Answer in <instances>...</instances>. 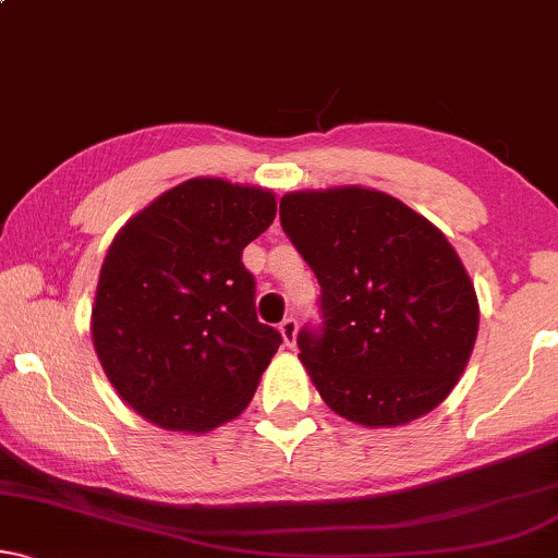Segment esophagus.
<instances>
[{"mask_svg": "<svg viewBox=\"0 0 558 558\" xmlns=\"http://www.w3.org/2000/svg\"><path fill=\"white\" fill-rule=\"evenodd\" d=\"M280 337H283L286 347L295 344V337H299V322H295L293 316L283 318V324H280Z\"/></svg>", "mask_w": 558, "mask_h": 558, "instance_id": "esophagus-1", "label": "esophagus"}]
</instances>
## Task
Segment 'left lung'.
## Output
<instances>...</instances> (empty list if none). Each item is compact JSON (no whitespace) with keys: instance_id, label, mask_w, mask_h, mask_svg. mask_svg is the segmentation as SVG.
I'll list each match as a JSON object with an SVG mask.
<instances>
[{"instance_id":"obj_1","label":"left lung","mask_w":558,"mask_h":558,"mask_svg":"<svg viewBox=\"0 0 558 558\" xmlns=\"http://www.w3.org/2000/svg\"><path fill=\"white\" fill-rule=\"evenodd\" d=\"M280 225L322 286L324 322L299 331V356L324 403L367 428L434 411L480 329L477 293L447 236L362 185L286 193Z\"/></svg>"}]
</instances>
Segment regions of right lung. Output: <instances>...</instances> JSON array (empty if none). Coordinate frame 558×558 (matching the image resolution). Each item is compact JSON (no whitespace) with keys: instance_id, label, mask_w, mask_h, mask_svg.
Returning a JSON list of instances; mask_svg holds the SVG:
<instances>
[{"instance_id":"add662e5","label":"right lung","mask_w":558,"mask_h":558,"mask_svg":"<svg viewBox=\"0 0 558 558\" xmlns=\"http://www.w3.org/2000/svg\"><path fill=\"white\" fill-rule=\"evenodd\" d=\"M272 191L191 178L119 229L92 339L109 383L155 426L204 434L240 415L278 352L242 250L272 225Z\"/></svg>"}]
</instances>
